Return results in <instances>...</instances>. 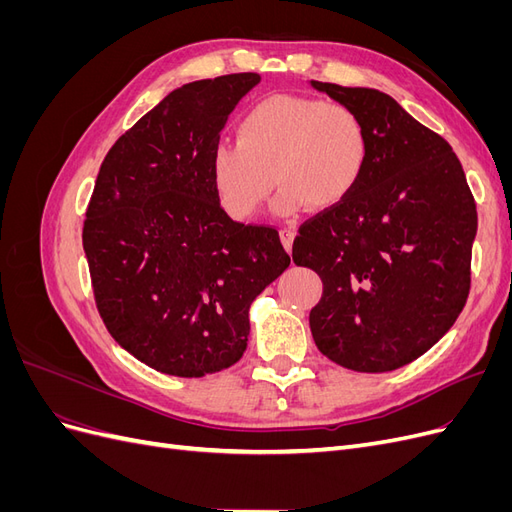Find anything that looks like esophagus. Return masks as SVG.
Instances as JSON below:
<instances>
[{
    "label": "esophagus",
    "mask_w": 512,
    "mask_h": 512,
    "mask_svg": "<svg viewBox=\"0 0 512 512\" xmlns=\"http://www.w3.org/2000/svg\"><path fill=\"white\" fill-rule=\"evenodd\" d=\"M280 237H282L284 247L290 252L292 250V241H294V237H297V232H294V228H282L280 230Z\"/></svg>",
    "instance_id": "1"
}]
</instances>
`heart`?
<instances>
[{
	"label": "heart",
	"instance_id": "obj_1",
	"mask_svg": "<svg viewBox=\"0 0 512 512\" xmlns=\"http://www.w3.org/2000/svg\"><path fill=\"white\" fill-rule=\"evenodd\" d=\"M369 132L342 102L271 96L254 104L237 126V143L213 147V192L232 220L245 222L267 203L292 215L303 205L333 209L359 188L369 164Z\"/></svg>",
	"mask_w": 512,
	"mask_h": 512
}]
</instances>
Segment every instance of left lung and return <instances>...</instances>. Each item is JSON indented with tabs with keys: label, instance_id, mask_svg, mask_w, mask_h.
Returning a JSON list of instances; mask_svg holds the SVG:
<instances>
[{
	"label": "left lung",
	"instance_id": "left-lung-1",
	"mask_svg": "<svg viewBox=\"0 0 512 512\" xmlns=\"http://www.w3.org/2000/svg\"><path fill=\"white\" fill-rule=\"evenodd\" d=\"M312 87L361 115L371 153L352 196L299 228L292 260L322 280L309 312L318 350L382 374L425 354L466 305L476 203L453 147L391 96Z\"/></svg>",
	"mask_w": 512,
	"mask_h": 512
}]
</instances>
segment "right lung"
I'll use <instances>...</instances> for the list:
<instances>
[{"label": "right lung", "instance_id": "1", "mask_svg": "<svg viewBox=\"0 0 512 512\" xmlns=\"http://www.w3.org/2000/svg\"><path fill=\"white\" fill-rule=\"evenodd\" d=\"M258 83L241 72L170 91L106 153L89 200L83 247L100 318L168 376L235 365L252 301L290 265L273 226L222 209L209 173L228 115Z\"/></svg>", "mask_w": 512, "mask_h": 512}]
</instances>
